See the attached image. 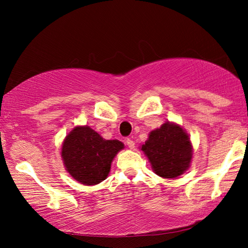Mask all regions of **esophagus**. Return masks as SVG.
I'll return each instance as SVG.
<instances>
[{"mask_svg": "<svg viewBox=\"0 0 248 248\" xmlns=\"http://www.w3.org/2000/svg\"><path fill=\"white\" fill-rule=\"evenodd\" d=\"M125 142H127V145L129 146V149H131V150L134 149V145H136V144H134V142H133L132 139H128Z\"/></svg>", "mask_w": 248, "mask_h": 248, "instance_id": "1", "label": "esophagus"}]
</instances>
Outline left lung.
Segmentation results:
<instances>
[{
	"label": "left lung",
	"mask_w": 248,
	"mask_h": 248,
	"mask_svg": "<svg viewBox=\"0 0 248 248\" xmlns=\"http://www.w3.org/2000/svg\"><path fill=\"white\" fill-rule=\"evenodd\" d=\"M141 150L148 156L154 173L163 178L178 177L190 166L191 142L177 124L167 121L151 131Z\"/></svg>",
	"instance_id": "left-lung-1"
}]
</instances>
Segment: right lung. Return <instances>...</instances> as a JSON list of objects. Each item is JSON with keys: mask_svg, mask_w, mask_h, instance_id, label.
Returning <instances> with one entry per match:
<instances>
[{"mask_svg": "<svg viewBox=\"0 0 248 248\" xmlns=\"http://www.w3.org/2000/svg\"><path fill=\"white\" fill-rule=\"evenodd\" d=\"M124 146L118 140H105L89 125H78L65 137L61 156L75 180L92 186L107 178L112 159Z\"/></svg>", "mask_w": 248, "mask_h": 248, "instance_id": "right-lung-1", "label": "right lung"}]
</instances>
